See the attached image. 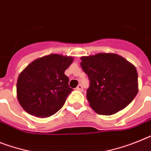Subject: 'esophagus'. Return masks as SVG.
<instances>
[{
    "label": "esophagus",
    "instance_id": "esophagus-1",
    "mask_svg": "<svg viewBox=\"0 0 151 151\" xmlns=\"http://www.w3.org/2000/svg\"><path fill=\"white\" fill-rule=\"evenodd\" d=\"M76 89L78 90V91H82V90H83V88H82V85H78V86L76 87Z\"/></svg>",
    "mask_w": 151,
    "mask_h": 151
}]
</instances>
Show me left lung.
I'll use <instances>...</instances> for the list:
<instances>
[{"mask_svg":"<svg viewBox=\"0 0 151 151\" xmlns=\"http://www.w3.org/2000/svg\"><path fill=\"white\" fill-rule=\"evenodd\" d=\"M82 70L90 81L86 98L91 109L102 115L124 109L138 91L137 69L114 53H98L81 57Z\"/></svg>","mask_w":151,"mask_h":151,"instance_id":"obj_1","label":"left lung"}]
</instances>
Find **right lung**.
I'll list each match as a JSON object with an SVG mask.
<instances>
[{"label": "right lung", "mask_w": 151, "mask_h": 151, "mask_svg": "<svg viewBox=\"0 0 151 151\" xmlns=\"http://www.w3.org/2000/svg\"><path fill=\"white\" fill-rule=\"evenodd\" d=\"M73 61L72 56L51 54L34 60L22 71L17 94L18 101L28 114L50 117L64 105L73 90L65 75Z\"/></svg>", "instance_id": "1"}]
</instances>
